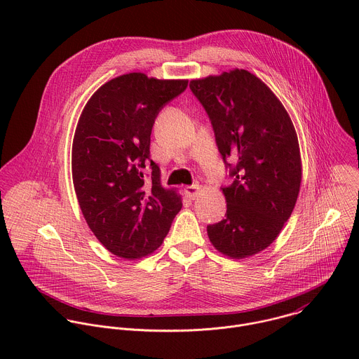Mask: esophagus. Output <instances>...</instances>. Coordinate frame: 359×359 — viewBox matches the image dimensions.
Wrapping results in <instances>:
<instances>
[{
    "instance_id": "esophagus-1",
    "label": "esophagus",
    "mask_w": 359,
    "mask_h": 359,
    "mask_svg": "<svg viewBox=\"0 0 359 359\" xmlns=\"http://www.w3.org/2000/svg\"><path fill=\"white\" fill-rule=\"evenodd\" d=\"M200 186L198 184H191V186H186L184 187V191L186 194L190 197V198H196L198 194H200Z\"/></svg>"
}]
</instances>
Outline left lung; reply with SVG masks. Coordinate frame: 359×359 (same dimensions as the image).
Returning a JSON list of instances; mask_svg holds the SVG:
<instances>
[{
    "mask_svg": "<svg viewBox=\"0 0 359 359\" xmlns=\"http://www.w3.org/2000/svg\"><path fill=\"white\" fill-rule=\"evenodd\" d=\"M206 111L230 186L227 212L208 226L212 244L233 259L269 247L290 219L301 184L299 146L281 102L255 75L234 69L190 81Z\"/></svg>",
    "mask_w": 359,
    "mask_h": 359,
    "instance_id": "1",
    "label": "left lung"
}]
</instances>
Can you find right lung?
<instances>
[{
    "instance_id": "add662e5",
    "label": "right lung",
    "mask_w": 359,
    "mask_h": 359,
    "mask_svg": "<svg viewBox=\"0 0 359 359\" xmlns=\"http://www.w3.org/2000/svg\"><path fill=\"white\" fill-rule=\"evenodd\" d=\"M187 81L132 72L102 85L88 100L72 144V179L82 215L112 254L135 260L155 251L182 209L150 159L159 112Z\"/></svg>"
}]
</instances>
